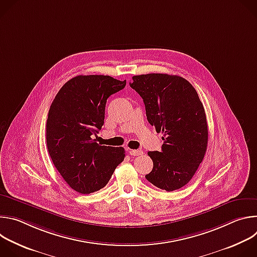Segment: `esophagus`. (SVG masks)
I'll use <instances>...</instances> for the list:
<instances>
[{"instance_id":"1","label":"esophagus","mask_w":257,"mask_h":257,"mask_svg":"<svg viewBox=\"0 0 257 257\" xmlns=\"http://www.w3.org/2000/svg\"><path fill=\"white\" fill-rule=\"evenodd\" d=\"M129 154L133 157H138V156H141L143 154L142 151H134V150H129Z\"/></svg>"}]
</instances>
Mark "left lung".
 <instances>
[{
	"label": "left lung",
	"mask_w": 257,
	"mask_h": 257,
	"mask_svg": "<svg viewBox=\"0 0 257 257\" xmlns=\"http://www.w3.org/2000/svg\"><path fill=\"white\" fill-rule=\"evenodd\" d=\"M130 86L142 97L146 117L162 132L161 152H149L154 168L145 178L166 191L185 186L202 162L208 140L202 102L189 81L177 75L142 74Z\"/></svg>",
	"instance_id": "obj_1"
}]
</instances>
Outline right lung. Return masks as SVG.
Wrapping results in <instances>:
<instances>
[{
	"mask_svg": "<svg viewBox=\"0 0 257 257\" xmlns=\"http://www.w3.org/2000/svg\"><path fill=\"white\" fill-rule=\"evenodd\" d=\"M126 80L107 75H79L67 81L53 100L47 120V146L67 184L81 194L103 188L124 161L125 150L96 143L108 96Z\"/></svg>",
	"mask_w": 257,
	"mask_h": 257,
	"instance_id": "add662e5",
	"label": "right lung"
}]
</instances>
